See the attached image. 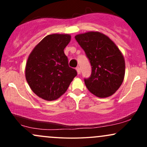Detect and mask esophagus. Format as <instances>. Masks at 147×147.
<instances>
[{
	"mask_svg": "<svg viewBox=\"0 0 147 147\" xmlns=\"http://www.w3.org/2000/svg\"><path fill=\"white\" fill-rule=\"evenodd\" d=\"M76 70H77V74H78V75H79V74L81 73V70H80V68H79V67H77V68H76Z\"/></svg>",
	"mask_w": 147,
	"mask_h": 147,
	"instance_id": "obj_1",
	"label": "esophagus"
}]
</instances>
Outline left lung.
Here are the masks:
<instances>
[{"instance_id":"left-lung-1","label":"left lung","mask_w":147,"mask_h":147,"mask_svg":"<svg viewBox=\"0 0 147 147\" xmlns=\"http://www.w3.org/2000/svg\"><path fill=\"white\" fill-rule=\"evenodd\" d=\"M92 66V73L84 79L91 93L100 98L113 95L122 85L125 75V61L112 40L99 32H88L75 36Z\"/></svg>"}]
</instances>
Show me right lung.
I'll list each match as a JSON object with an SVG mask.
<instances>
[{
	"label": "right lung",
	"mask_w": 147,
	"mask_h": 147,
	"mask_svg": "<svg viewBox=\"0 0 147 147\" xmlns=\"http://www.w3.org/2000/svg\"><path fill=\"white\" fill-rule=\"evenodd\" d=\"M70 39L68 34H49L28 57L25 78L32 90L45 100L59 98L77 76V71L69 67L63 51Z\"/></svg>",
	"instance_id": "add662e5"
}]
</instances>
